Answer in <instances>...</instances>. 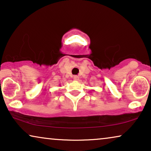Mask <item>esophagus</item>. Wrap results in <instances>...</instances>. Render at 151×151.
I'll use <instances>...</instances> for the list:
<instances>
[{
    "label": "esophagus",
    "mask_w": 151,
    "mask_h": 151,
    "mask_svg": "<svg viewBox=\"0 0 151 151\" xmlns=\"http://www.w3.org/2000/svg\"><path fill=\"white\" fill-rule=\"evenodd\" d=\"M73 80H75V81H78V80H79V77H78V76H74Z\"/></svg>",
    "instance_id": "1"
}]
</instances>
